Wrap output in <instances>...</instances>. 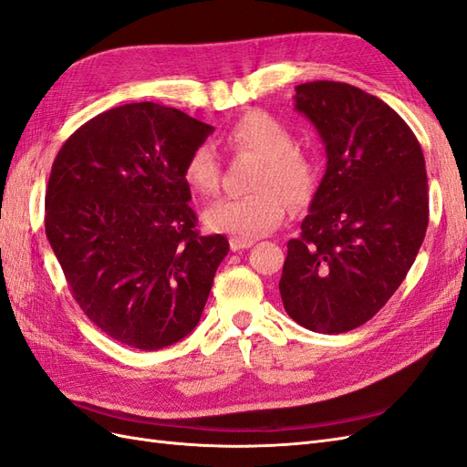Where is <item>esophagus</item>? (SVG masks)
I'll use <instances>...</instances> for the list:
<instances>
[{
  "mask_svg": "<svg viewBox=\"0 0 467 467\" xmlns=\"http://www.w3.org/2000/svg\"><path fill=\"white\" fill-rule=\"evenodd\" d=\"M253 245H255V242H253V239H237V237L230 239L232 251H244V249H249Z\"/></svg>",
  "mask_w": 467,
  "mask_h": 467,
  "instance_id": "obj_1",
  "label": "esophagus"
}]
</instances>
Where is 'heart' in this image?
<instances>
[{"mask_svg":"<svg viewBox=\"0 0 467 467\" xmlns=\"http://www.w3.org/2000/svg\"><path fill=\"white\" fill-rule=\"evenodd\" d=\"M225 144L235 153L259 160L257 175L247 196L223 199L204 210L206 228L237 239H257L275 232L288 214V202L302 204L314 191L316 165L312 155L294 144L286 124L265 110H249L225 132ZM182 179L196 194H214L220 167L210 146H196L182 165Z\"/></svg>","mask_w":467,"mask_h":467,"instance_id":"heart-1","label":"heart"}]
</instances>
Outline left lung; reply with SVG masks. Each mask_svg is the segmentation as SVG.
Listing matches in <instances>:
<instances>
[{
    "instance_id": "1",
    "label": "left lung",
    "mask_w": 467,
    "mask_h": 467,
    "mask_svg": "<svg viewBox=\"0 0 467 467\" xmlns=\"http://www.w3.org/2000/svg\"><path fill=\"white\" fill-rule=\"evenodd\" d=\"M294 109L316 126L327 165L278 288L302 327L345 333L386 306L417 257L429 225L425 155L398 112L348 83H302Z\"/></svg>"
}]
</instances>
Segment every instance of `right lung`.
<instances>
[{
	"instance_id": "obj_1",
	"label": "right lung",
	"mask_w": 467,
	"mask_h": 467,
	"mask_svg": "<svg viewBox=\"0 0 467 467\" xmlns=\"http://www.w3.org/2000/svg\"><path fill=\"white\" fill-rule=\"evenodd\" d=\"M214 132L173 107L101 112L52 163L45 228L76 302L99 329L140 350L185 338L230 244L201 235L182 179Z\"/></svg>"
}]
</instances>
